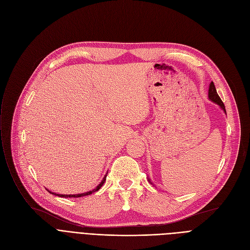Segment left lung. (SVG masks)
Listing matches in <instances>:
<instances>
[{
  "label": "left lung",
  "instance_id": "obj_1",
  "mask_svg": "<svg viewBox=\"0 0 250 250\" xmlns=\"http://www.w3.org/2000/svg\"><path fill=\"white\" fill-rule=\"evenodd\" d=\"M208 98L211 99L213 102L217 103L219 106L224 110L226 112V109H225V105L224 103H223V101L221 100V98L219 97L218 93H217V90L215 88V85L213 82H211V84H209V88H208Z\"/></svg>",
  "mask_w": 250,
  "mask_h": 250
}]
</instances>
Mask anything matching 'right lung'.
I'll return each mask as SVG.
<instances>
[{"label": "right lung", "mask_w": 250, "mask_h": 250, "mask_svg": "<svg viewBox=\"0 0 250 250\" xmlns=\"http://www.w3.org/2000/svg\"><path fill=\"white\" fill-rule=\"evenodd\" d=\"M105 179H106V175L104 176V178L102 179V181L99 183V186H98L95 189L91 190V191H88V192H84V193H79V194H57V193H54V192H51V191H49V190H48V192H50V193H52V194H55V195H58V196H62V198H80V196L89 195V194H91V193H93V192L97 191V190L103 186V183H104Z\"/></svg>", "instance_id": "1"}]
</instances>
